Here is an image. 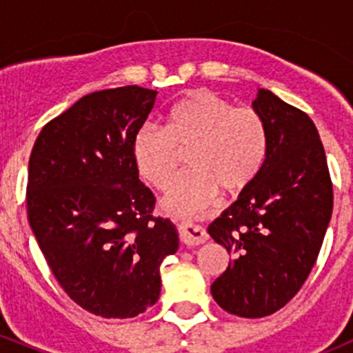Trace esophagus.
<instances>
[{
	"mask_svg": "<svg viewBox=\"0 0 353 353\" xmlns=\"http://www.w3.org/2000/svg\"><path fill=\"white\" fill-rule=\"evenodd\" d=\"M179 237L181 243L186 245H199L208 241V234L205 232V229L190 222H184L183 225H181Z\"/></svg>",
	"mask_w": 353,
	"mask_h": 353,
	"instance_id": "esophagus-1",
	"label": "esophagus"
}]
</instances>
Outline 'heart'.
Here are the masks:
<instances>
[{
	"label": "heart",
	"instance_id": "1",
	"mask_svg": "<svg viewBox=\"0 0 353 353\" xmlns=\"http://www.w3.org/2000/svg\"><path fill=\"white\" fill-rule=\"evenodd\" d=\"M183 152L191 169L169 184L163 203L177 215H196L219 191L236 196L254 183L268 154V130L254 108L193 90L172 105L165 128L145 123L133 138L134 165L159 190L176 172Z\"/></svg>",
	"mask_w": 353,
	"mask_h": 353
}]
</instances>
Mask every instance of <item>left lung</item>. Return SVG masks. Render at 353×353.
<instances>
[{
    "label": "left lung",
    "mask_w": 353,
    "mask_h": 353,
    "mask_svg": "<svg viewBox=\"0 0 353 353\" xmlns=\"http://www.w3.org/2000/svg\"><path fill=\"white\" fill-rule=\"evenodd\" d=\"M252 108L265 119L268 154L254 183L208 227L232 254L212 295L230 314L265 318L307 280L333 212V183L304 110L263 88Z\"/></svg>",
    "instance_id": "1"
}]
</instances>
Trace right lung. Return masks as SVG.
<instances>
[{
	"instance_id": "right-lung-1",
	"label": "right lung",
	"mask_w": 353,
	"mask_h": 353,
	"mask_svg": "<svg viewBox=\"0 0 353 353\" xmlns=\"http://www.w3.org/2000/svg\"><path fill=\"white\" fill-rule=\"evenodd\" d=\"M157 90L92 92L49 121L28 160L27 215L68 297L108 319L141 314L160 295V265L179 245L138 176L133 138Z\"/></svg>"
}]
</instances>
